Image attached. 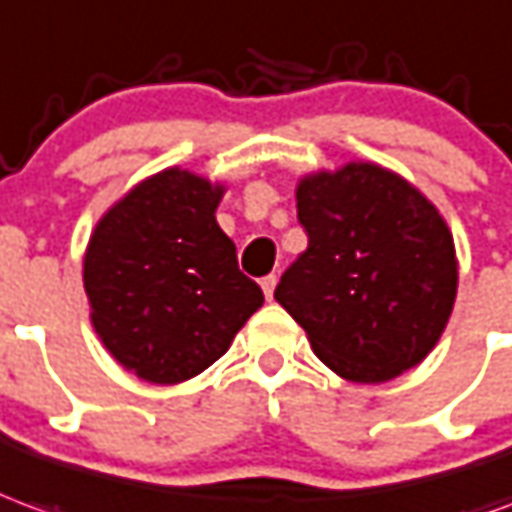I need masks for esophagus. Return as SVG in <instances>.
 Listing matches in <instances>:
<instances>
[{
    "mask_svg": "<svg viewBox=\"0 0 512 512\" xmlns=\"http://www.w3.org/2000/svg\"><path fill=\"white\" fill-rule=\"evenodd\" d=\"M260 288L266 293V299H271V296H274V288H277V277H274V274L263 277V280H260Z\"/></svg>",
    "mask_w": 512,
    "mask_h": 512,
    "instance_id": "1",
    "label": "esophagus"
}]
</instances>
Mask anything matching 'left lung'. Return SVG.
Masks as SVG:
<instances>
[{
  "instance_id": "8db88e82",
  "label": "left lung",
  "mask_w": 512,
  "mask_h": 512,
  "mask_svg": "<svg viewBox=\"0 0 512 512\" xmlns=\"http://www.w3.org/2000/svg\"><path fill=\"white\" fill-rule=\"evenodd\" d=\"M307 232L274 291L316 357L360 385L396 380L441 341L457 296L455 238L441 210L371 160L296 182Z\"/></svg>"
}]
</instances>
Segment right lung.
Returning a JSON list of instances; mask_svg holds the SVG:
<instances>
[{
  "instance_id": "obj_1",
  "label": "right lung",
  "mask_w": 512,
  "mask_h": 512,
  "mask_svg": "<svg viewBox=\"0 0 512 512\" xmlns=\"http://www.w3.org/2000/svg\"><path fill=\"white\" fill-rule=\"evenodd\" d=\"M227 182L196 171L149 174L96 221L82 282L99 341L138 380L202 374L263 305L216 221Z\"/></svg>"
}]
</instances>
